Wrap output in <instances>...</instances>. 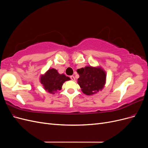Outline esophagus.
I'll list each match as a JSON object with an SVG mask.
<instances>
[{
	"instance_id": "34e87169",
	"label": "esophagus",
	"mask_w": 148,
	"mask_h": 148,
	"mask_svg": "<svg viewBox=\"0 0 148 148\" xmlns=\"http://www.w3.org/2000/svg\"><path fill=\"white\" fill-rule=\"evenodd\" d=\"M70 78H71V79L72 80V81H75V77L74 76H71L70 77Z\"/></svg>"
}]
</instances>
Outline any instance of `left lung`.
Segmentation results:
<instances>
[{
	"label": "left lung",
	"instance_id": "8db88e82",
	"mask_svg": "<svg viewBox=\"0 0 148 148\" xmlns=\"http://www.w3.org/2000/svg\"><path fill=\"white\" fill-rule=\"evenodd\" d=\"M77 71L79 76L77 83L84 95L92 96L104 88L107 74L100 65L86 66Z\"/></svg>",
	"mask_w": 148,
	"mask_h": 148
}]
</instances>
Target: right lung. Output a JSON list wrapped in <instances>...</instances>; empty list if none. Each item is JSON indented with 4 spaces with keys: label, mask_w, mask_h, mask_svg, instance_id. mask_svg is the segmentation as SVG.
Returning a JSON list of instances; mask_svg holds the SVG:
<instances>
[{
    "label": "right lung",
    "mask_w": 148,
    "mask_h": 148,
    "mask_svg": "<svg viewBox=\"0 0 148 148\" xmlns=\"http://www.w3.org/2000/svg\"><path fill=\"white\" fill-rule=\"evenodd\" d=\"M70 80L69 77L64 74H60L55 69H50L39 77V82L42 85L43 88L49 93L54 95L57 91L61 90L63 84Z\"/></svg>",
    "instance_id": "1"
}]
</instances>
